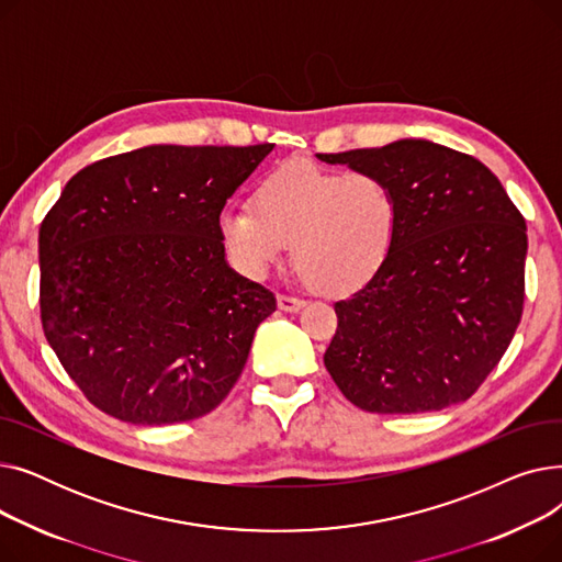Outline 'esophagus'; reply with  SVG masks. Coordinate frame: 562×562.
I'll list each match as a JSON object with an SVG mask.
<instances>
[{"label": "esophagus", "mask_w": 562, "mask_h": 562, "mask_svg": "<svg viewBox=\"0 0 562 562\" xmlns=\"http://www.w3.org/2000/svg\"><path fill=\"white\" fill-rule=\"evenodd\" d=\"M278 307L282 312L293 314V312H301L305 307V303L301 299H293V296H278Z\"/></svg>", "instance_id": "esophagus-1"}]
</instances>
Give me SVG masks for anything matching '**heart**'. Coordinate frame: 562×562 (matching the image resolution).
Instances as JSON below:
<instances>
[{"label":"heart","instance_id":"obj_1","mask_svg":"<svg viewBox=\"0 0 562 562\" xmlns=\"http://www.w3.org/2000/svg\"><path fill=\"white\" fill-rule=\"evenodd\" d=\"M251 204H229L218 236L239 271L261 278L284 257L326 296H348L387 263L398 232L394 187L375 172H330L291 161L255 187Z\"/></svg>","mask_w":562,"mask_h":562}]
</instances>
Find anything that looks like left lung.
Wrapping results in <instances>:
<instances>
[{
    "label": "left lung",
    "instance_id": "1",
    "mask_svg": "<svg viewBox=\"0 0 562 562\" xmlns=\"http://www.w3.org/2000/svg\"><path fill=\"white\" fill-rule=\"evenodd\" d=\"M316 157L385 177L401 204L387 263L335 303L339 323L323 362L337 387L378 415L467 401L521 321L524 216L485 164L432 140Z\"/></svg>",
    "mask_w": 562,
    "mask_h": 562
}]
</instances>
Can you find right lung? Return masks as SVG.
<instances>
[{"label": "right lung", "mask_w": 562, "mask_h": 562, "mask_svg": "<svg viewBox=\"0 0 562 562\" xmlns=\"http://www.w3.org/2000/svg\"><path fill=\"white\" fill-rule=\"evenodd\" d=\"M271 150L147 145L66 184L38 232L41 318L98 409L191 422L239 380L276 296L229 269L218 216Z\"/></svg>", "instance_id": "1"}]
</instances>
